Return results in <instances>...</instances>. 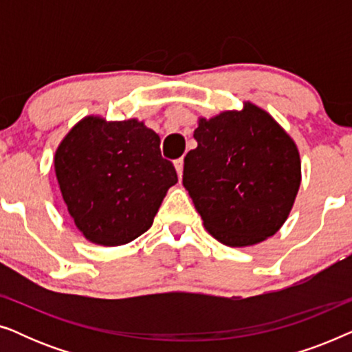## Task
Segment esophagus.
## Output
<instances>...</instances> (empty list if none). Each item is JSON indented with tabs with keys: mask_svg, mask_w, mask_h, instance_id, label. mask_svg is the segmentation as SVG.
<instances>
[{
	"mask_svg": "<svg viewBox=\"0 0 352 352\" xmlns=\"http://www.w3.org/2000/svg\"><path fill=\"white\" fill-rule=\"evenodd\" d=\"M175 168L177 171V176H182V170H184V160L182 158H177V160H175Z\"/></svg>",
	"mask_w": 352,
	"mask_h": 352,
	"instance_id": "34e87169",
	"label": "esophagus"
}]
</instances>
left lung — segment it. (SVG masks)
<instances>
[{
    "label": "left lung",
    "instance_id": "8db88e82",
    "mask_svg": "<svg viewBox=\"0 0 352 352\" xmlns=\"http://www.w3.org/2000/svg\"><path fill=\"white\" fill-rule=\"evenodd\" d=\"M182 184L205 229L229 247L263 242L282 228L300 189L296 144L276 120L245 102L199 120Z\"/></svg>",
    "mask_w": 352,
    "mask_h": 352
}]
</instances>
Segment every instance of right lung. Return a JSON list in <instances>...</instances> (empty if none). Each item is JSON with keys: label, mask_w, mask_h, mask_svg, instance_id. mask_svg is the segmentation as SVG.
I'll list each match as a JSON object with an SVG mask.
<instances>
[{"label": "right lung", "mask_w": 352, "mask_h": 352, "mask_svg": "<svg viewBox=\"0 0 352 352\" xmlns=\"http://www.w3.org/2000/svg\"><path fill=\"white\" fill-rule=\"evenodd\" d=\"M56 176L76 228L89 242L118 247L146 232L177 182L160 138L138 120L86 117L57 147Z\"/></svg>", "instance_id": "obj_1"}]
</instances>
